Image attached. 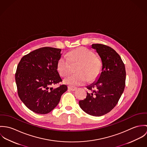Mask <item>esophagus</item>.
I'll list each match as a JSON object with an SVG mask.
<instances>
[{
    "mask_svg": "<svg viewBox=\"0 0 147 147\" xmlns=\"http://www.w3.org/2000/svg\"><path fill=\"white\" fill-rule=\"evenodd\" d=\"M68 89L70 90H72V91H75L76 90H77V88H75V87H74V86H70V85H69L68 86Z\"/></svg>",
    "mask_w": 147,
    "mask_h": 147,
    "instance_id": "obj_1",
    "label": "esophagus"
}]
</instances>
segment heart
Segmentation results:
<instances>
[{"instance_id": "b5f03b06", "label": "heart", "mask_w": 147, "mask_h": 147, "mask_svg": "<svg viewBox=\"0 0 147 147\" xmlns=\"http://www.w3.org/2000/svg\"><path fill=\"white\" fill-rule=\"evenodd\" d=\"M67 56L61 57L58 61L57 69L61 76H66L71 73V64L78 65L76 69L78 73L65 78V83L72 86L83 85L88 81L96 80L100 75L102 61L91 50L80 47L70 51Z\"/></svg>"}]
</instances>
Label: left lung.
Wrapping results in <instances>:
<instances>
[{
  "label": "left lung",
  "mask_w": 147,
  "mask_h": 147,
  "mask_svg": "<svg viewBox=\"0 0 147 147\" xmlns=\"http://www.w3.org/2000/svg\"><path fill=\"white\" fill-rule=\"evenodd\" d=\"M102 63L98 80L86 88V98L79 102L86 113L96 117L110 112L117 104L125 87L126 69L119 55L111 47L102 44L92 45Z\"/></svg>",
  "instance_id": "8db88e82"
}]
</instances>
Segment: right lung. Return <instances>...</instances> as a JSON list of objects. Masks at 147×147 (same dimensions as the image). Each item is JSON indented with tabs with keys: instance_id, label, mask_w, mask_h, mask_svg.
Wrapping results in <instances>:
<instances>
[{
	"instance_id": "right-lung-1",
	"label": "right lung",
	"mask_w": 147,
	"mask_h": 147,
	"mask_svg": "<svg viewBox=\"0 0 147 147\" xmlns=\"http://www.w3.org/2000/svg\"><path fill=\"white\" fill-rule=\"evenodd\" d=\"M61 49L44 47L24 55L18 64L15 80L18 95L29 109L41 114L52 111L67 86L53 85L62 82L57 69Z\"/></svg>"
}]
</instances>
